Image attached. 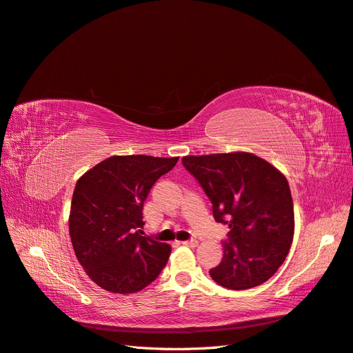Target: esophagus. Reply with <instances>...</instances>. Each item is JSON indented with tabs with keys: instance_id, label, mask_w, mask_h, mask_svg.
Returning a JSON list of instances; mask_svg holds the SVG:
<instances>
[{
	"instance_id": "esophagus-1",
	"label": "esophagus",
	"mask_w": 353,
	"mask_h": 353,
	"mask_svg": "<svg viewBox=\"0 0 353 353\" xmlns=\"http://www.w3.org/2000/svg\"><path fill=\"white\" fill-rule=\"evenodd\" d=\"M183 245L186 247H196L198 245V241L196 239H188V241H183Z\"/></svg>"
}]
</instances>
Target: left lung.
<instances>
[{
  "label": "left lung",
  "mask_w": 353,
  "mask_h": 353,
  "mask_svg": "<svg viewBox=\"0 0 353 353\" xmlns=\"http://www.w3.org/2000/svg\"><path fill=\"white\" fill-rule=\"evenodd\" d=\"M213 205L217 223L229 226L223 259L210 276L229 290L253 288L284 263L294 235V207L283 173L253 154L183 157Z\"/></svg>",
  "instance_id": "8db88e82"
}]
</instances>
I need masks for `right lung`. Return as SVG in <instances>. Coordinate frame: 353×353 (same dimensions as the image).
I'll return each instance as SVG.
<instances>
[{"label":"right lung","instance_id":"add662e5","mask_svg":"<svg viewBox=\"0 0 353 353\" xmlns=\"http://www.w3.org/2000/svg\"><path fill=\"white\" fill-rule=\"evenodd\" d=\"M148 155L110 157L78 180L69 216L75 256L92 281L115 294L143 290L167 265L171 247L142 236L150 188L177 163Z\"/></svg>","mask_w":353,"mask_h":353}]
</instances>
